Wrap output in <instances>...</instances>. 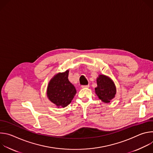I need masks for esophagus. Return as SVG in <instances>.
Wrapping results in <instances>:
<instances>
[{
	"label": "esophagus",
	"mask_w": 153,
	"mask_h": 153,
	"mask_svg": "<svg viewBox=\"0 0 153 153\" xmlns=\"http://www.w3.org/2000/svg\"><path fill=\"white\" fill-rule=\"evenodd\" d=\"M81 87H82V88H89L90 85H82Z\"/></svg>",
	"instance_id": "34e87169"
}]
</instances>
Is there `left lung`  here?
<instances>
[{
	"mask_svg": "<svg viewBox=\"0 0 153 153\" xmlns=\"http://www.w3.org/2000/svg\"><path fill=\"white\" fill-rule=\"evenodd\" d=\"M97 84L95 92L99 99L105 103L110 102L116 94V88L113 81L109 77L101 74L97 79Z\"/></svg>",
	"mask_w": 153,
	"mask_h": 153,
	"instance_id": "1",
	"label": "left lung"
}]
</instances>
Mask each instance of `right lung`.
<instances>
[{
  "mask_svg": "<svg viewBox=\"0 0 153 153\" xmlns=\"http://www.w3.org/2000/svg\"><path fill=\"white\" fill-rule=\"evenodd\" d=\"M69 70L59 73L50 81L47 94L48 99L58 108L68 106L76 94L74 86L68 80Z\"/></svg>",
  "mask_w": 153,
  "mask_h": 153,
  "instance_id": "1",
  "label": "right lung"
}]
</instances>
